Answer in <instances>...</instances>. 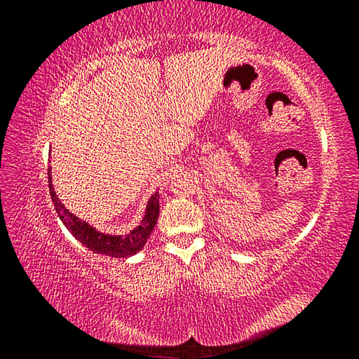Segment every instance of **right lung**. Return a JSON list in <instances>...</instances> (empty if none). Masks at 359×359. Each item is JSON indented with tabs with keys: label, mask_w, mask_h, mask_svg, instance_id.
Here are the masks:
<instances>
[{
	"label": "right lung",
	"mask_w": 359,
	"mask_h": 359,
	"mask_svg": "<svg viewBox=\"0 0 359 359\" xmlns=\"http://www.w3.org/2000/svg\"><path fill=\"white\" fill-rule=\"evenodd\" d=\"M47 174L48 190H50L52 201L53 205H55L60 220L63 222L65 226L71 231V234L74 236L81 244L87 247L88 250L112 258H126L137 253L145 245V242L150 238V233L155 228L158 215H160V194H151L147 203V209H145V215L137 228H135L131 233L125 236H114L101 233V231L90 226L87 222L79 220L74 214H71L57 196L55 188L52 185L50 168H48Z\"/></svg>",
	"instance_id": "right-lung-1"
}]
</instances>
